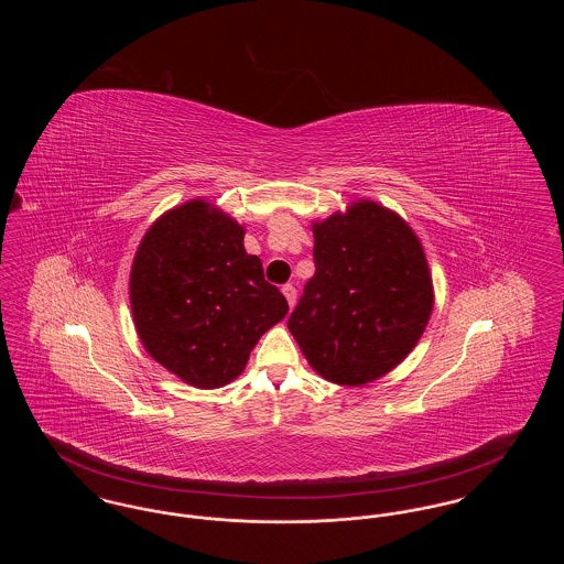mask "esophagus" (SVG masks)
<instances>
[{"label":"esophagus","instance_id":"esophagus-1","mask_svg":"<svg viewBox=\"0 0 564 564\" xmlns=\"http://www.w3.org/2000/svg\"><path fill=\"white\" fill-rule=\"evenodd\" d=\"M283 295L288 297V304L294 308L295 297H297L294 285H283Z\"/></svg>","mask_w":564,"mask_h":564}]
</instances>
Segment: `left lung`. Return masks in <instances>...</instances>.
I'll return each instance as SVG.
<instances>
[{
    "instance_id": "left-lung-1",
    "label": "left lung",
    "mask_w": 564,
    "mask_h": 564,
    "mask_svg": "<svg viewBox=\"0 0 564 564\" xmlns=\"http://www.w3.org/2000/svg\"><path fill=\"white\" fill-rule=\"evenodd\" d=\"M315 274L288 327L311 368L361 387L395 370L433 311L425 249L402 215L359 198L313 221Z\"/></svg>"
}]
</instances>
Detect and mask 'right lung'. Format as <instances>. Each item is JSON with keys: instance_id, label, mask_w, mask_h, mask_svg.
Masks as SVG:
<instances>
[{"instance_id": "add662e5", "label": "right lung", "mask_w": 564, "mask_h": 564, "mask_svg": "<svg viewBox=\"0 0 564 564\" xmlns=\"http://www.w3.org/2000/svg\"><path fill=\"white\" fill-rule=\"evenodd\" d=\"M242 239L235 217L192 198L164 212L134 253L129 292L139 340L196 389L241 376L262 334L290 308Z\"/></svg>"}]
</instances>
